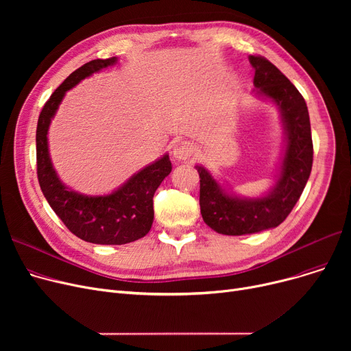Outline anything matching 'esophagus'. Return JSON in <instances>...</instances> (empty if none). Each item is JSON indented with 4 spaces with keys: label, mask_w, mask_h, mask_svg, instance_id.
<instances>
[{
    "label": "esophagus",
    "mask_w": 351,
    "mask_h": 351,
    "mask_svg": "<svg viewBox=\"0 0 351 351\" xmlns=\"http://www.w3.org/2000/svg\"><path fill=\"white\" fill-rule=\"evenodd\" d=\"M195 152V146L189 141H179L173 145L172 155L176 160H188Z\"/></svg>",
    "instance_id": "obj_1"
}]
</instances>
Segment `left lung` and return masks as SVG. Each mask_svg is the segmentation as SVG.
I'll return each instance as SVG.
<instances>
[{
	"instance_id": "obj_1",
	"label": "left lung",
	"mask_w": 351,
	"mask_h": 351,
	"mask_svg": "<svg viewBox=\"0 0 351 351\" xmlns=\"http://www.w3.org/2000/svg\"><path fill=\"white\" fill-rule=\"evenodd\" d=\"M256 94L278 105L286 147L276 185L265 196L247 199L228 193L216 179L196 165L200 178V213L215 232L242 236L279 226L289 216L308 180L313 165L310 118L304 98L283 73L261 55H250Z\"/></svg>"
}]
</instances>
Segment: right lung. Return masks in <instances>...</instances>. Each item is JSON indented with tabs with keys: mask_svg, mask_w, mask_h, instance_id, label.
<instances>
[{
	"mask_svg": "<svg viewBox=\"0 0 351 351\" xmlns=\"http://www.w3.org/2000/svg\"><path fill=\"white\" fill-rule=\"evenodd\" d=\"M117 61V57L94 60L73 71L45 102L36 125V175L45 199L73 234L97 245L131 243L149 232L154 222V195L172 171L166 154L128 179L115 192L104 196H88L68 189L55 172L47 135L66 90Z\"/></svg>",
	"mask_w": 351,
	"mask_h": 351,
	"instance_id": "right-lung-1",
	"label": "right lung"
}]
</instances>
